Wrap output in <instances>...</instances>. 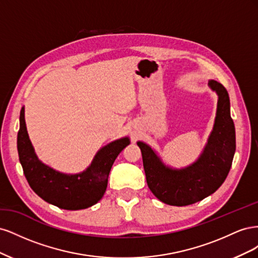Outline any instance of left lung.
Instances as JSON below:
<instances>
[{"label": "left lung", "instance_id": "obj_1", "mask_svg": "<svg viewBox=\"0 0 258 258\" xmlns=\"http://www.w3.org/2000/svg\"><path fill=\"white\" fill-rule=\"evenodd\" d=\"M208 85L218 98L216 115L213 129L196 161L185 168H172L150 145L137 142L142 152L148 187L160 201L170 206H189L205 199L220 188L229 173L236 152L229 96L221 83L211 80Z\"/></svg>", "mask_w": 258, "mask_h": 258}]
</instances>
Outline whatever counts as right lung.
Masks as SVG:
<instances>
[{"mask_svg": "<svg viewBox=\"0 0 258 258\" xmlns=\"http://www.w3.org/2000/svg\"><path fill=\"white\" fill-rule=\"evenodd\" d=\"M19 120V160L33 191L48 204L64 210H82L96 205L106 190L108 174L115 159L130 144V139L123 137L101 147L84 171L68 174L52 169L38 159L27 131L25 106L20 111Z\"/></svg>", "mask_w": 258, "mask_h": 258, "instance_id": "obj_1", "label": "right lung"}]
</instances>
